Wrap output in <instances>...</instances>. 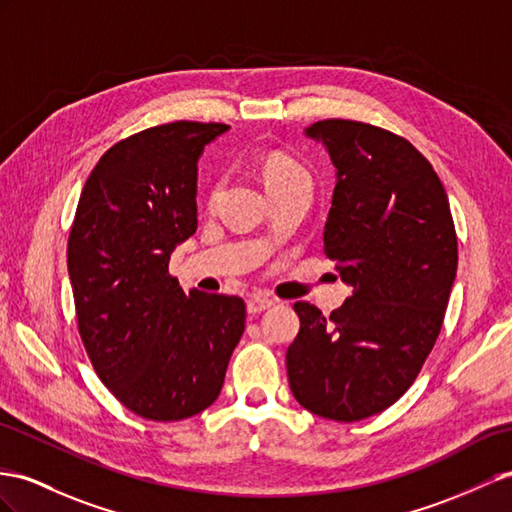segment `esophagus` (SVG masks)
Listing matches in <instances>:
<instances>
[{
  "mask_svg": "<svg viewBox=\"0 0 512 512\" xmlns=\"http://www.w3.org/2000/svg\"><path fill=\"white\" fill-rule=\"evenodd\" d=\"M272 305H274V300H272V298H266V296H251V298L246 300L248 313H261V311L270 309Z\"/></svg>",
  "mask_w": 512,
  "mask_h": 512,
  "instance_id": "1",
  "label": "esophagus"
}]
</instances>
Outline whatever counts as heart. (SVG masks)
<instances>
[{"mask_svg": "<svg viewBox=\"0 0 512 512\" xmlns=\"http://www.w3.org/2000/svg\"><path fill=\"white\" fill-rule=\"evenodd\" d=\"M261 177H264L268 192L292 186H311L309 170L298 160H294L292 155L279 151L268 153L261 160Z\"/></svg>", "mask_w": 512, "mask_h": 512, "instance_id": "1", "label": "heart"}]
</instances>
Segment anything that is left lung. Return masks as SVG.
<instances>
[{
    "label": "left lung",
    "mask_w": 512,
    "mask_h": 512,
    "mask_svg": "<svg viewBox=\"0 0 512 512\" xmlns=\"http://www.w3.org/2000/svg\"><path fill=\"white\" fill-rule=\"evenodd\" d=\"M305 136L335 166L324 251L352 296L331 318L294 305L300 331L287 378L307 411L359 422L411 387L437 342L458 264L454 222L437 173L411 142L344 119Z\"/></svg>",
    "instance_id": "8db88e82"
}]
</instances>
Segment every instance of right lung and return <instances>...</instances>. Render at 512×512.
Here are the masks:
<instances>
[{"label": "right lung", "instance_id": "add662e5", "mask_svg": "<svg viewBox=\"0 0 512 512\" xmlns=\"http://www.w3.org/2000/svg\"><path fill=\"white\" fill-rule=\"evenodd\" d=\"M229 125L177 121L103 153L69 235L77 324L99 378L129 411L179 422L214 404L244 333L238 296L186 294L168 274L196 231V179Z\"/></svg>", "mask_w": 512, "mask_h": 512}]
</instances>
